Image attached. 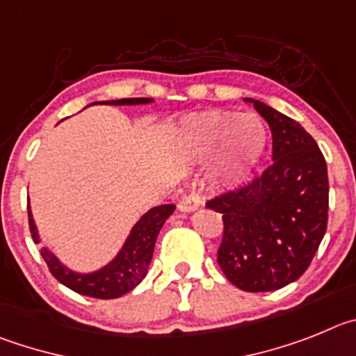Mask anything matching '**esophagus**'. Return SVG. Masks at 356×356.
<instances>
[{
  "instance_id": "esophagus-1",
  "label": "esophagus",
  "mask_w": 356,
  "mask_h": 356,
  "mask_svg": "<svg viewBox=\"0 0 356 356\" xmlns=\"http://www.w3.org/2000/svg\"><path fill=\"white\" fill-rule=\"evenodd\" d=\"M179 211H184V213H190V211H195L200 207V198L197 195H186L179 200Z\"/></svg>"
}]
</instances>
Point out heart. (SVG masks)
Instances as JSON below:
<instances>
[{
	"instance_id": "heart-1",
	"label": "heart",
	"mask_w": 356,
	"mask_h": 356,
	"mask_svg": "<svg viewBox=\"0 0 356 356\" xmlns=\"http://www.w3.org/2000/svg\"><path fill=\"white\" fill-rule=\"evenodd\" d=\"M184 147L197 156H211L222 149L229 172L254 165L266 145V127L255 115L207 111L186 120L181 129Z\"/></svg>"
}]
</instances>
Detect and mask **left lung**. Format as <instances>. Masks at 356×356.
<instances>
[{"instance_id": "8db88e82", "label": "left lung", "mask_w": 356, "mask_h": 356, "mask_svg": "<svg viewBox=\"0 0 356 356\" xmlns=\"http://www.w3.org/2000/svg\"><path fill=\"white\" fill-rule=\"evenodd\" d=\"M273 161L252 181L206 202L223 220L218 266L246 293L286 287L307 271L328 225V172L316 140L264 102Z\"/></svg>"}]
</instances>
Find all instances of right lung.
<instances>
[{
	"label": "right lung",
	"mask_w": 356,
	"mask_h": 356,
	"mask_svg": "<svg viewBox=\"0 0 356 356\" xmlns=\"http://www.w3.org/2000/svg\"><path fill=\"white\" fill-rule=\"evenodd\" d=\"M145 102H150V99H118V101H104V104L122 106V104H145ZM174 209L175 206H172V204H163V206L152 207L149 213L143 214L140 222L131 230L126 245L120 250V254L115 257V261H111L110 264L95 271V273H72L70 270L63 268L58 259L46 248L40 250V255L49 268L51 275L74 293L97 298V300H113V298L133 291L145 278L159 230H161L163 223L166 222V218L174 213ZM28 222H30L31 238L35 243H38V234L35 229L30 207H28Z\"/></svg>",
	"instance_id": "1"
}]
</instances>
